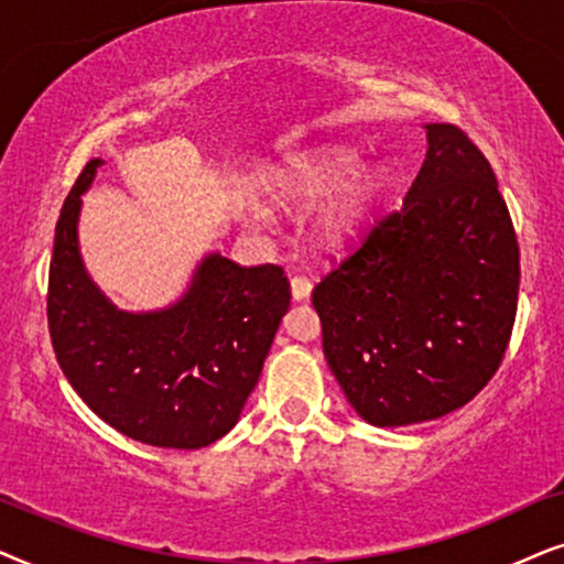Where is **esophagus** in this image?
<instances>
[{
	"label": "esophagus",
	"instance_id": "1",
	"mask_svg": "<svg viewBox=\"0 0 564 564\" xmlns=\"http://www.w3.org/2000/svg\"><path fill=\"white\" fill-rule=\"evenodd\" d=\"M312 294V283L306 281V278L296 275L291 278V296H294V302H304V299H310Z\"/></svg>",
	"mask_w": 564,
	"mask_h": 564
}]
</instances>
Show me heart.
Masks as SVG:
<instances>
[{"label":"heart","mask_w":564,"mask_h":564,"mask_svg":"<svg viewBox=\"0 0 564 564\" xmlns=\"http://www.w3.org/2000/svg\"><path fill=\"white\" fill-rule=\"evenodd\" d=\"M387 185L389 175L384 167L360 170V156L356 152L345 147H327L291 162L278 187L283 198L304 206L330 198L312 224V237L325 250H337L348 245L369 221L381 195L387 193ZM254 216L268 221L270 212L265 206H258Z\"/></svg>","instance_id":"heart-1"}]
</instances>
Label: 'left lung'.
Returning <instances> with one entry per match:
<instances>
[{"label": "left lung", "instance_id": "obj_1", "mask_svg": "<svg viewBox=\"0 0 564 564\" xmlns=\"http://www.w3.org/2000/svg\"><path fill=\"white\" fill-rule=\"evenodd\" d=\"M400 212L317 283L322 348L350 408L377 427L459 410L498 371L518 304V242L485 154L448 123Z\"/></svg>", "mask_w": 564, "mask_h": 564}]
</instances>
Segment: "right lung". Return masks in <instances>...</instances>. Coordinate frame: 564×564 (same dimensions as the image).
Here are the masks:
<instances>
[{
  "instance_id": "add662e5",
  "label": "right lung",
  "mask_w": 564,
  "mask_h": 564,
  "mask_svg": "<svg viewBox=\"0 0 564 564\" xmlns=\"http://www.w3.org/2000/svg\"><path fill=\"white\" fill-rule=\"evenodd\" d=\"M100 167L102 160L85 164L56 224L48 273L56 360L118 433L149 446L204 448L242 415L289 312V281L278 265L242 268L208 252L172 304L118 310L79 252L82 195Z\"/></svg>"
}]
</instances>
